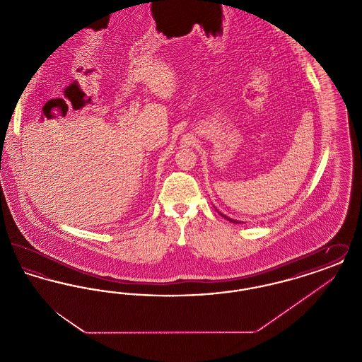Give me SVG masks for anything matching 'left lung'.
I'll use <instances>...</instances> for the list:
<instances>
[{"instance_id":"1","label":"left lung","mask_w":362,"mask_h":362,"mask_svg":"<svg viewBox=\"0 0 362 362\" xmlns=\"http://www.w3.org/2000/svg\"><path fill=\"white\" fill-rule=\"evenodd\" d=\"M218 213H220V211H218ZM220 214H221V216H223V217H225V218H226V220H228V221H230V223H233V224H239V223H238V221H236V220H232V218H229V217H226V216H224V214H223V213H220Z\"/></svg>"}]
</instances>
